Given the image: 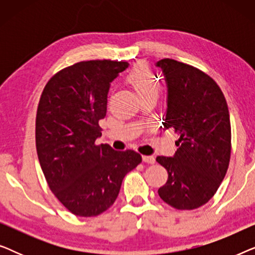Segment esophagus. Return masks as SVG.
Returning a JSON list of instances; mask_svg holds the SVG:
<instances>
[{"instance_id": "1", "label": "esophagus", "mask_w": 255, "mask_h": 255, "mask_svg": "<svg viewBox=\"0 0 255 255\" xmlns=\"http://www.w3.org/2000/svg\"><path fill=\"white\" fill-rule=\"evenodd\" d=\"M142 161L153 165V163L155 162V159H154V156H152V155H142Z\"/></svg>"}]
</instances>
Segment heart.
<instances>
[{
    "instance_id": "obj_1",
    "label": "heart",
    "mask_w": 255,
    "mask_h": 255,
    "mask_svg": "<svg viewBox=\"0 0 255 255\" xmlns=\"http://www.w3.org/2000/svg\"><path fill=\"white\" fill-rule=\"evenodd\" d=\"M127 81L135 90L140 99L147 96H158L160 90V81L152 69L145 62H138L134 65L128 74Z\"/></svg>"
}]
</instances>
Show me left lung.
I'll return each mask as SVG.
<instances>
[{"mask_svg":"<svg viewBox=\"0 0 255 255\" xmlns=\"http://www.w3.org/2000/svg\"><path fill=\"white\" fill-rule=\"evenodd\" d=\"M167 86L163 130H175L179 140L173 156H156L168 173L159 196L179 210L207 203L224 179L231 155L228 103L210 76L173 59L155 64Z\"/></svg>","mask_w":255,"mask_h":255,"instance_id":"left-lung-1","label":"left lung"}]
</instances>
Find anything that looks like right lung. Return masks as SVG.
I'll return each mask as SVG.
<instances>
[{"label": "right lung", "mask_w": 255, "mask_h": 255, "mask_svg": "<svg viewBox=\"0 0 255 255\" xmlns=\"http://www.w3.org/2000/svg\"><path fill=\"white\" fill-rule=\"evenodd\" d=\"M128 62L81 61L57 73L41 94L36 146L48 187L72 214L94 217L116 201L124 176L141 162L131 151L95 145L110 85Z\"/></svg>", "instance_id": "right-lung-1"}]
</instances>
